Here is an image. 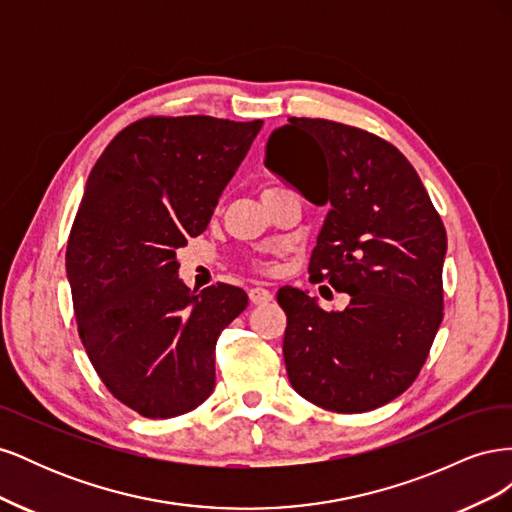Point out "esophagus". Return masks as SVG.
I'll use <instances>...</instances> for the list:
<instances>
[{"label": "esophagus", "mask_w": 512, "mask_h": 512, "mask_svg": "<svg viewBox=\"0 0 512 512\" xmlns=\"http://www.w3.org/2000/svg\"><path fill=\"white\" fill-rule=\"evenodd\" d=\"M271 299H273V294H271V290H267V288L256 286V288L250 290V301H252L254 305H265V303H269Z\"/></svg>", "instance_id": "obj_1"}]
</instances>
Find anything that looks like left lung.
<instances>
[{
	"label": "left lung",
	"instance_id": "left-lung-1",
	"mask_svg": "<svg viewBox=\"0 0 512 512\" xmlns=\"http://www.w3.org/2000/svg\"><path fill=\"white\" fill-rule=\"evenodd\" d=\"M288 121L271 132L265 166L329 207L309 275L350 294L344 312H324L299 288L277 292L288 380L324 410L367 412L404 393L427 359L442 322L446 230L397 147L329 119Z\"/></svg>",
	"mask_w": 512,
	"mask_h": 512
}]
</instances>
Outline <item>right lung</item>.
Instances as JSON below:
<instances>
[{
  "label": "right lung",
  "instance_id": "obj_1",
  "mask_svg": "<svg viewBox=\"0 0 512 512\" xmlns=\"http://www.w3.org/2000/svg\"><path fill=\"white\" fill-rule=\"evenodd\" d=\"M260 128L147 117L89 173L66 252L76 324L106 389L147 418L185 414L213 393L215 344L247 307L237 286H185L177 247L207 228Z\"/></svg>",
  "mask_w": 512,
  "mask_h": 512
}]
</instances>
